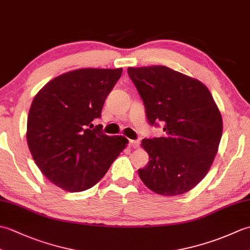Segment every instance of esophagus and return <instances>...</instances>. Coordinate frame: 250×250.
I'll return each instance as SVG.
<instances>
[{"mask_svg":"<svg viewBox=\"0 0 250 250\" xmlns=\"http://www.w3.org/2000/svg\"><path fill=\"white\" fill-rule=\"evenodd\" d=\"M140 144H141L140 141H136V140H130L129 141V145L132 148H139Z\"/></svg>","mask_w":250,"mask_h":250,"instance_id":"1","label":"esophagus"}]
</instances>
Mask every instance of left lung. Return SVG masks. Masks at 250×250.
I'll list each match as a JSON object with an SVG mask.
<instances>
[{
  "label": "left lung",
  "mask_w": 250,
  "mask_h": 250,
  "mask_svg": "<svg viewBox=\"0 0 250 250\" xmlns=\"http://www.w3.org/2000/svg\"><path fill=\"white\" fill-rule=\"evenodd\" d=\"M151 125L163 122L166 135L144 139L149 162L139 169L146 187L161 195L194 188L213 164L222 118L204 83L163 65L129 67Z\"/></svg>",
  "instance_id": "left-lung-1"
}]
</instances>
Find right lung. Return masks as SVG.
Instances as JSON below:
<instances>
[{
	"label": "right lung",
	"instance_id": "right-lung-1",
	"mask_svg": "<svg viewBox=\"0 0 250 250\" xmlns=\"http://www.w3.org/2000/svg\"><path fill=\"white\" fill-rule=\"evenodd\" d=\"M122 68H79L47 83L31 104L26 141L36 166L46 178L70 192L98 184L128 140L108 136L100 118L105 99Z\"/></svg>",
	"mask_w": 250,
	"mask_h": 250
}]
</instances>
